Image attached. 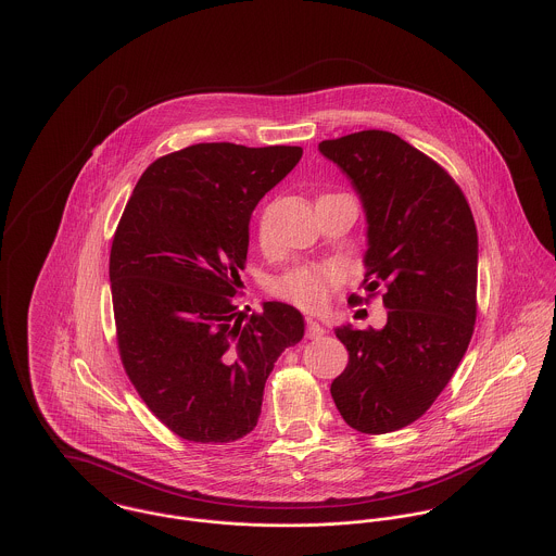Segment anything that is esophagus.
I'll use <instances>...</instances> for the list:
<instances>
[{
	"instance_id": "1",
	"label": "esophagus",
	"mask_w": 556,
	"mask_h": 556,
	"mask_svg": "<svg viewBox=\"0 0 556 556\" xmlns=\"http://www.w3.org/2000/svg\"><path fill=\"white\" fill-rule=\"evenodd\" d=\"M306 336H308V338H320V336H325V329H323V325H318L317 320L308 318V325H306Z\"/></svg>"
}]
</instances>
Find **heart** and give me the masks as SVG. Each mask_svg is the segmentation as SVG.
I'll use <instances>...</instances> for the list:
<instances>
[{"label":"heart","instance_id":"obj_1","mask_svg":"<svg viewBox=\"0 0 556 556\" xmlns=\"http://www.w3.org/2000/svg\"><path fill=\"white\" fill-rule=\"evenodd\" d=\"M261 241H265V229H261ZM344 269L340 263L327 261L317 265H302L276 280L274 293L302 311H323L329 302L331 291L342 282Z\"/></svg>","mask_w":556,"mask_h":556}]
</instances>
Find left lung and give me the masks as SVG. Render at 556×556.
Here are the masks:
<instances>
[{
	"mask_svg": "<svg viewBox=\"0 0 556 556\" xmlns=\"http://www.w3.org/2000/svg\"><path fill=\"white\" fill-rule=\"evenodd\" d=\"M318 152L362 199L364 289L372 298L383 285L388 308L383 329L336 327L349 364L329 392L351 428L394 432L432 406L471 342L476 220L452 175L397 135L362 130L323 141Z\"/></svg>",
	"mask_w": 556,
	"mask_h": 556,
	"instance_id": "obj_1",
	"label": "left lung"
}]
</instances>
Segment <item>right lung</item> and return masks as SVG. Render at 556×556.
Instances as JSON below:
<instances>
[{"instance_id": "1", "label": "right lung", "mask_w": 556, "mask_h": 556, "mask_svg": "<svg viewBox=\"0 0 556 556\" xmlns=\"http://www.w3.org/2000/svg\"><path fill=\"white\" fill-rule=\"evenodd\" d=\"M302 148L199 143L152 162L117 225L109 278L124 370L148 408L192 443H231L258 421L280 353L304 317L233 304L256 203ZM250 311V308H248Z\"/></svg>"}]
</instances>
